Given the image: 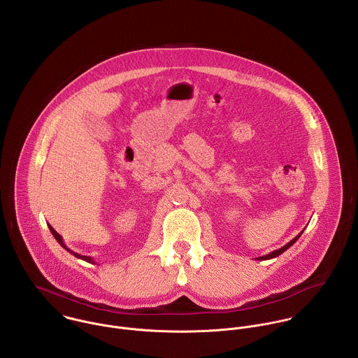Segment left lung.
<instances>
[{
  "instance_id": "1",
  "label": "left lung",
  "mask_w": 358,
  "mask_h": 358,
  "mask_svg": "<svg viewBox=\"0 0 358 358\" xmlns=\"http://www.w3.org/2000/svg\"><path fill=\"white\" fill-rule=\"evenodd\" d=\"M303 230H305V229H303ZM303 230H302L294 240H291L288 244H285L284 247H281V248H278V250H275V251H273V252H270V254H267V255L259 256V257H256V259H257V260H268V259H273V257H277V256L281 255L282 252H285L289 247H292V245L298 241V238L302 236Z\"/></svg>"
}]
</instances>
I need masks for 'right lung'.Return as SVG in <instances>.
<instances>
[{
	"mask_svg": "<svg viewBox=\"0 0 358 358\" xmlns=\"http://www.w3.org/2000/svg\"><path fill=\"white\" fill-rule=\"evenodd\" d=\"M48 227H50V230H51L52 236L56 238V241L67 251V252H70V254H73V255L76 256V257H78V259H83V260H85V262H88V263H96L91 256H85V255H80V254H77V252H74V251H71L70 248H67V245L63 243V238L60 237V234L52 227L51 224H48Z\"/></svg>",
	"mask_w": 358,
	"mask_h": 358,
	"instance_id": "add662e5",
	"label": "right lung"
}]
</instances>
